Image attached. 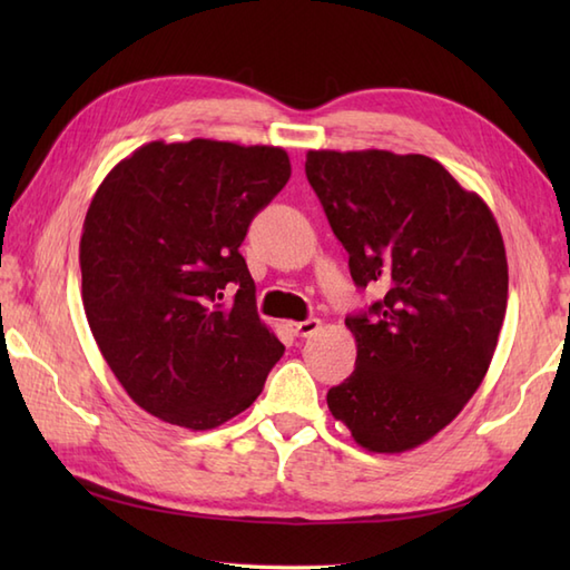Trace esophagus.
Masks as SVG:
<instances>
[{
    "mask_svg": "<svg viewBox=\"0 0 570 570\" xmlns=\"http://www.w3.org/2000/svg\"><path fill=\"white\" fill-rule=\"evenodd\" d=\"M318 328H321V321H318V318H306V321L292 323V331H294L298 337H311Z\"/></svg>",
    "mask_w": 570,
    "mask_h": 570,
    "instance_id": "obj_1",
    "label": "esophagus"
}]
</instances>
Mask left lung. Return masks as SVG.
<instances>
[{
    "mask_svg": "<svg viewBox=\"0 0 570 570\" xmlns=\"http://www.w3.org/2000/svg\"><path fill=\"white\" fill-rule=\"evenodd\" d=\"M306 176L353 282L380 294L345 318L355 372L328 392V409L367 451H411L488 374L510 282L498 220L423 154L308 151Z\"/></svg>",
    "mask_w": 570,
    "mask_h": 570,
    "instance_id": "left-lung-1",
    "label": "left lung"
}]
</instances>
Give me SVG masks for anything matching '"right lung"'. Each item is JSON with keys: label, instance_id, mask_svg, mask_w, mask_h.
I'll list each match as a JSON object with an SVG mask.
<instances>
[{"label": "right lung", "instance_id": "1", "mask_svg": "<svg viewBox=\"0 0 570 570\" xmlns=\"http://www.w3.org/2000/svg\"><path fill=\"white\" fill-rule=\"evenodd\" d=\"M288 176L282 147L149 141L95 190L80 237L85 316L151 416L220 426L259 396L284 355L257 316L239 245Z\"/></svg>", "mask_w": 570, "mask_h": 570}]
</instances>
